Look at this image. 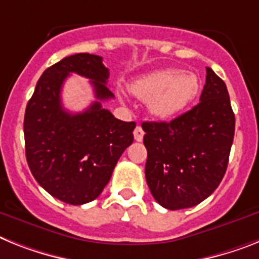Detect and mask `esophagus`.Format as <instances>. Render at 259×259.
Returning <instances> with one entry per match:
<instances>
[{
  "label": "esophagus",
  "instance_id": "34e87169",
  "mask_svg": "<svg viewBox=\"0 0 259 259\" xmlns=\"http://www.w3.org/2000/svg\"><path fill=\"white\" fill-rule=\"evenodd\" d=\"M143 130H142V127H141L140 125L137 126L136 129H134V140L136 141H138V142H141V141L143 140Z\"/></svg>",
  "mask_w": 259,
  "mask_h": 259
}]
</instances>
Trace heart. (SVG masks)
I'll return each mask as SVG.
<instances>
[{"mask_svg": "<svg viewBox=\"0 0 259 259\" xmlns=\"http://www.w3.org/2000/svg\"><path fill=\"white\" fill-rule=\"evenodd\" d=\"M200 80L195 73L179 69H162L143 76L130 85L140 100L147 101V108L158 118H168L186 108L196 97Z\"/></svg>", "mask_w": 259, "mask_h": 259, "instance_id": "1", "label": "heart"}]
</instances>
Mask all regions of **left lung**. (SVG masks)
<instances>
[{
    "label": "left lung",
    "mask_w": 259,
    "mask_h": 259,
    "mask_svg": "<svg viewBox=\"0 0 259 259\" xmlns=\"http://www.w3.org/2000/svg\"><path fill=\"white\" fill-rule=\"evenodd\" d=\"M234 123L227 85L209 67L197 105L170 122L142 123L146 182L162 207H195L213 193L227 171Z\"/></svg>",
    "instance_id": "1"
}]
</instances>
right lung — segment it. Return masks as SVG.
Returning a JSON list of instances; mask_svg holds the SVG:
<instances>
[{
  "label": "right lung",
  "instance_id": "obj_1",
  "mask_svg": "<svg viewBox=\"0 0 259 259\" xmlns=\"http://www.w3.org/2000/svg\"><path fill=\"white\" fill-rule=\"evenodd\" d=\"M69 73L91 80L98 100L81 113L61 105ZM109 69L103 58L75 54L46 69L26 106V159L32 177L51 196L81 205L96 199L109 183L119 156L133 143L136 122L117 119L101 101L114 97L106 87Z\"/></svg>",
  "mask_w": 259,
  "mask_h": 259
}]
</instances>
